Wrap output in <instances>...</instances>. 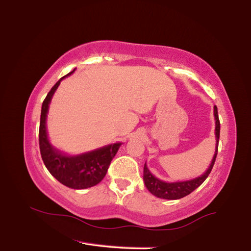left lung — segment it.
<instances>
[{
	"instance_id": "1",
	"label": "left lung",
	"mask_w": 251,
	"mask_h": 251,
	"mask_svg": "<svg viewBox=\"0 0 251 251\" xmlns=\"http://www.w3.org/2000/svg\"><path fill=\"white\" fill-rule=\"evenodd\" d=\"M214 115H215V121H216V128H215V134H216V150H215V155L214 158H212L210 166L208 167L206 173H203L201 176L197 178H194V179L186 180V181H176V182H166L158 179V178L155 177L150 172V169L147 168L146 164L144 165V182H145L146 188L150 190V192L154 195V196L163 199H169V201H175V199H180L182 197L187 196L190 193H193L195 189L198 188L203 181L206 180V178L209 175L212 167H214L216 157H217L218 152V143H219V133H220V122L218 117V110L217 107H214Z\"/></svg>"
}]
</instances>
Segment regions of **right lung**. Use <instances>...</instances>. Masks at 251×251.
<instances>
[{
    "label": "right lung",
    "instance_id": "add662e5",
    "mask_svg": "<svg viewBox=\"0 0 251 251\" xmlns=\"http://www.w3.org/2000/svg\"><path fill=\"white\" fill-rule=\"evenodd\" d=\"M74 71L75 70L63 76L50 88L42 104L39 142L42 159L49 172L52 174V176L56 178L61 184L70 187V188L85 189L95 186L103 180L107 173L110 161L115 157L122 144H110V145L99 148V150L76 156L63 154L50 145L48 133H46V116H48L50 100H52L55 91L57 90L58 85L61 84V80L71 75Z\"/></svg>",
    "mask_w": 251,
    "mask_h": 251
}]
</instances>
